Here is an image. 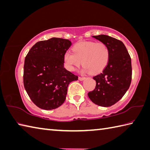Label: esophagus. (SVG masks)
Returning <instances> with one entry per match:
<instances>
[{
	"label": "esophagus",
	"instance_id": "1",
	"mask_svg": "<svg viewBox=\"0 0 150 150\" xmlns=\"http://www.w3.org/2000/svg\"><path fill=\"white\" fill-rule=\"evenodd\" d=\"M86 77H79V79L80 81H83L84 79H85Z\"/></svg>",
	"mask_w": 150,
	"mask_h": 150
}]
</instances>
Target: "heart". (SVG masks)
Instances as JSON below:
<instances>
[{"label":"heart","mask_w":150,"mask_h":150,"mask_svg":"<svg viewBox=\"0 0 150 150\" xmlns=\"http://www.w3.org/2000/svg\"><path fill=\"white\" fill-rule=\"evenodd\" d=\"M109 57V48L103 42H82L73 47V53L65 54L64 61L71 71H75L82 62L84 71L95 74L101 71L106 66Z\"/></svg>","instance_id":"obj_1"}]
</instances>
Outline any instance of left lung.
I'll return each mask as SVG.
<instances>
[{"label": "left lung", "instance_id": "1", "mask_svg": "<svg viewBox=\"0 0 150 150\" xmlns=\"http://www.w3.org/2000/svg\"><path fill=\"white\" fill-rule=\"evenodd\" d=\"M108 46L110 57L102 73L93 77L96 84L88 96L102 107H110L122 98L131 83V58L122 41L108 35L92 36Z\"/></svg>", "mask_w": 150, "mask_h": 150}]
</instances>
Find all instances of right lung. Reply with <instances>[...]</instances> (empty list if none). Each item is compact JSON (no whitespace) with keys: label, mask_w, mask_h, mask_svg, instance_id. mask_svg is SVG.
<instances>
[{"label":"right lung","mask_w":150,"mask_h":150,"mask_svg":"<svg viewBox=\"0 0 150 150\" xmlns=\"http://www.w3.org/2000/svg\"><path fill=\"white\" fill-rule=\"evenodd\" d=\"M71 45L68 39L51 38L37 42L25 58L23 84L37 107L50 110L62 105L67 87L78 76L64 67V55Z\"/></svg>","instance_id":"1"}]
</instances>
